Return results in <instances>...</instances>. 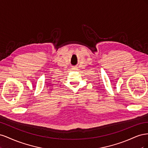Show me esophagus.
<instances>
[{"instance_id": "1", "label": "esophagus", "mask_w": 148, "mask_h": 148, "mask_svg": "<svg viewBox=\"0 0 148 148\" xmlns=\"http://www.w3.org/2000/svg\"><path fill=\"white\" fill-rule=\"evenodd\" d=\"M72 70H78V67L77 66H73L72 67Z\"/></svg>"}]
</instances>
